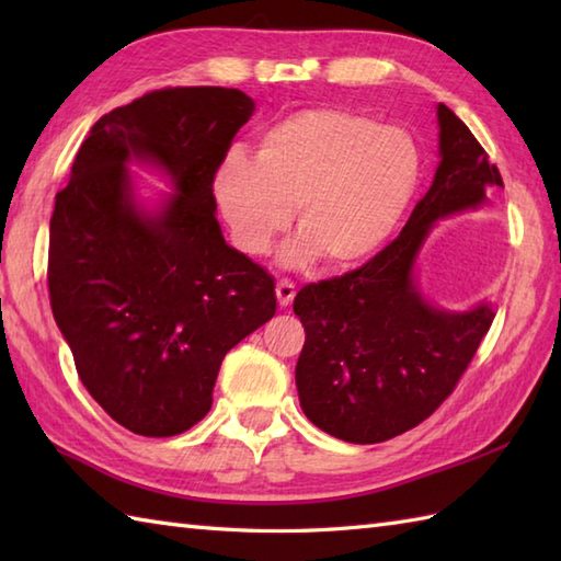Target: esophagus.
Returning <instances> with one entry per match:
<instances>
[{
  "mask_svg": "<svg viewBox=\"0 0 561 561\" xmlns=\"http://www.w3.org/2000/svg\"><path fill=\"white\" fill-rule=\"evenodd\" d=\"M277 304L282 306V308H287L291 301H294V296H296V287H294V282H289V279H282V282H277Z\"/></svg>",
  "mask_w": 561,
  "mask_h": 561,
  "instance_id": "1",
  "label": "esophagus"
}]
</instances>
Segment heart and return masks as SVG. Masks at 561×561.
I'll use <instances>...</instances> for the list:
<instances>
[{
    "label": "heart",
    "instance_id": "1",
    "mask_svg": "<svg viewBox=\"0 0 561 561\" xmlns=\"http://www.w3.org/2000/svg\"><path fill=\"white\" fill-rule=\"evenodd\" d=\"M424 149L410 129L350 108L296 111L260 135L255 159L229 151L211 197L231 243L248 257L282 250L289 267L352 270L374 260L402 229L424 185Z\"/></svg>",
    "mask_w": 561,
    "mask_h": 561
}]
</instances>
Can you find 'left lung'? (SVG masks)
Listing matches in <instances>:
<instances>
[{
	"instance_id": "8db88e82",
	"label": "left lung",
	"mask_w": 561,
	"mask_h": 561,
	"mask_svg": "<svg viewBox=\"0 0 561 561\" xmlns=\"http://www.w3.org/2000/svg\"><path fill=\"white\" fill-rule=\"evenodd\" d=\"M434 183L388 248L344 277L308 284L294 299L306 328L296 364L304 414L350 444H380L422 424L472 362L494 311H448L426 299L416 257L436 221L480 209L502 175L460 117L436 105Z\"/></svg>"
}]
</instances>
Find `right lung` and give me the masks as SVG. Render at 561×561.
I'll use <instances>...</instances> for the list:
<instances>
[{
    "label": "right lung",
    "mask_w": 561,
    "mask_h": 561,
    "mask_svg": "<svg viewBox=\"0 0 561 561\" xmlns=\"http://www.w3.org/2000/svg\"><path fill=\"white\" fill-rule=\"evenodd\" d=\"M255 101L161 89L91 127L50 219L47 287L83 388L139 436H175L211 408L229 350L277 311L274 279L224 241L211 175ZM174 193L145 208L126 165Z\"/></svg>",
    "instance_id": "obj_1"
}]
</instances>
